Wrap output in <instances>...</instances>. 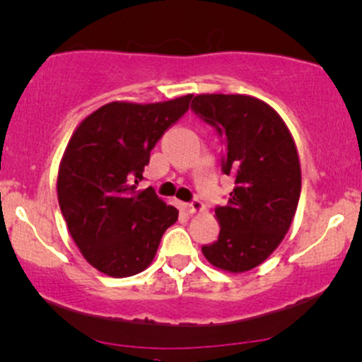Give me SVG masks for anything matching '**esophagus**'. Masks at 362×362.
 Masks as SVG:
<instances>
[{
	"label": "esophagus",
	"mask_w": 362,
	"mask_h": 362,
	"mask_svg": "<svg viewBox=\"0 0 362 362\" xmlns=\"http://www.w3.org/2000/svg\"><path fill=\"white\" fill-rule=\"evenodd\" d=\"M185 211L190 212V214H195V212H202L204 211V204L200 202L199 199H192L190 202L185 204Z\"/></svg>",
	"instance_id": "1"
}]
</instances>
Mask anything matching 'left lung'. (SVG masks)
I'll return each mask as SVG.
<instances>
[{
    "label": "left lung",
    "mask_w": 362,
    "mask_h": 362,
    "mask_svg": "<svg viewBox=\"0 0 362 362\" xmlns=\"http://www.w3.org/2000/svg\"><path fill=\"white\" fill-rule=\"evenodd\" d=\"M190 110L219 134L221 168L234 178L228 204L216 207L219 236L202 252L217 268L247 272L276 250L297 211V148L278 112L251 95L200 94Z\"/></svg>",
    "instance_id": "left-lung-1"
}]
</instances>
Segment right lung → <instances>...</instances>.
I'll use <instances>...</instances> for the list:
<instances>
[{"label": "right lung", "mask_w": 362, "mask_h": 362, "mask_svg": "<svg viewBox=\"0 0 362 362\" xmlns=\"http://www.w3.org/2000/svg\"><path fill=\"white\" fill-rule=\"evenodd\" d=\"M192 94L155 104L110 103L82 121L65 150L57 194L69 233L106 275L143 272L178 211L153 187L138 192L150 151L185 115Z\"/></svg>", "instance_id": "right-lung-1"}]
</instances>
